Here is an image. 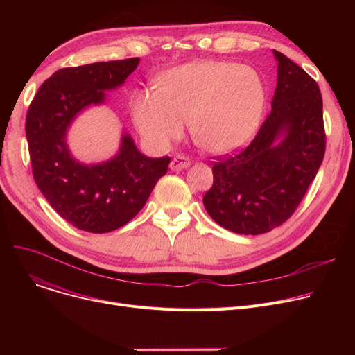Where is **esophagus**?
<instances>
[{"label": "esophagus", "instance_id": "esophagus-1", "mask_svg": "<svg viewBox=\"0 0 355 355\" xmlns=\"http://www.w3.org/2000/svg\"><path fill=\"white\" fill-rule=\"evenodd\" d=\"M190 165V159L184 155H175L173 159H171V164H170V168L174 171H180V170H184V168H187Z\"/></svg>", "mask_w": 355, "mask_h": 355}]
</instances>
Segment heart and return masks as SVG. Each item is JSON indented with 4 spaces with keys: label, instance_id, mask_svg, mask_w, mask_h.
<instances>
[{
    "label": "heart",
    "instance_id": "obj_1",
    "mask_svg": "<svg viewBox=\"0 0 355 355\" xmlns=\"http://www.w3.org/2000/svg\"><path fill=\"white\" fill-rule=\"evenodd\" d=\"M265 103V83L254 69L202 60L166 71L158 90L138 92L132 114L139 132L157 148L178 139L190 122L196 144L221 155L253 138Z\"/></svg>",
    "mask_w": 355,
    "mask_h": 355
}]
</instances>
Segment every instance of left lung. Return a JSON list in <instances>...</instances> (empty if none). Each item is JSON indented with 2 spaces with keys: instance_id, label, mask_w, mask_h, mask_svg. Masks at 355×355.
I'll list each match as a JSON object with an SVG mask.
<instances>
[{
  "instance_id": "1",
  "label": "left lung",
  "mask_w": 355,
  "mask_h": 355,
  "mask_svg": "<svg viewBox=\"0 0 355 355\" xmlns=\"http://www.w3.org/2000/svg\"><path fill=\"white\" fill-rule=\"evenodd\" d=\"M273 53L277 83L272 110L245 149L214 158L213 185L202 197L217 225L239 234L268 233L285 223L325 154L318 83L285 54Z\"/></svg>"
}]
</instances>
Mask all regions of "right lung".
Here are the masks:
<instances>
[{
  "label": "right lung",
  "instance_id": "add662e5",
  "mask_svg": "<svg viewBox=\"0 0 355 355\" xmlns=\"http://www.w3.org/2000/svg\"><path fill=\"white\" fill-rule=\"evenodd\" d=\"M139 64V58L64 67L35 93L26 118L33 177L60 217L89 233H107L132 220L166 174L171 158H149L123 135L116 157L85 165L66 144L71 121L89 105L105 101Z\"/></svg>",
  "mask_w": 355,
  "mask_h": 355
}]
</instances>
